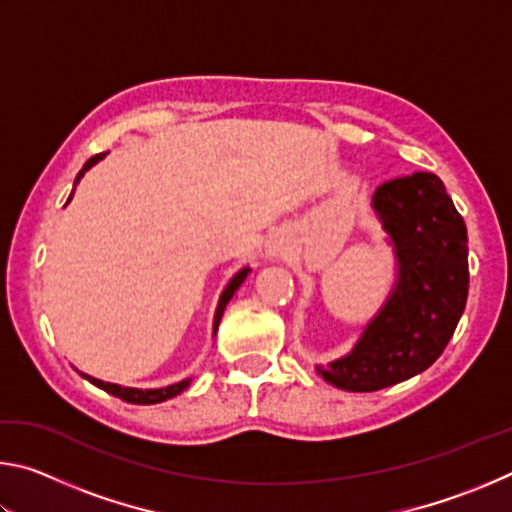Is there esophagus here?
Returning a JSON list of instances; mask_svg holds the SVG:
<instances>
[{
    "label": "esophagus",
    "mask_w": 512,
    "mask_h": 512,
    "mask_svg": "<svg viewBox=\"0 0 512 512\" xmlns=\"http://www.w3.org/2000/svg\"><path fill=\"white\" fill-rule=\"evenodd\" d=\"M280 250H282L280 246H273V250H271V253H280Z\"/></svg>",
    "instance_id": "esophagus-1"
}]
</instances>
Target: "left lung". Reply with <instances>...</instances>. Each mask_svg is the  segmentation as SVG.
<instances>
[{
	"label": "left lung",
	"mask_w": 512,
	"mask_h": 512,
	"mask_svg": "<svg viewBox=\"0 0 512 512\" xmlns=\"http://www.w3.org/2000/svg\"><path fill=\"white\" fill-rule=\"evenodd\" d=\"M395 244L400 277L348 357L316 372L352 393L381 391L427 370L463 316L470 271L467 228L436 173L386 180L372 196Z\"/></svg>",
	"instance_id": "left-lung-1"
}]
</instances>
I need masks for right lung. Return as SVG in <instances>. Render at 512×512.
<instances>
[{"instance_id":"1","label":"right lung","mask_w":512,"mask_h":512,"mask_svg":"<svg viewBox=\"0 0 512 512\" xmlns=\"http://www.w3.org/2000/svg\"><path fill=\"white\" fill-rule=\"evenodd\" d=\"M103 155H106V153L92 155V158L83 164V169L79 171V176H76V183H79L83 173L88 171V169L92 167V164H97L99 160H103ZM248 271H250V268H244V271H239L235 277H232L228 287H225V291L221 293L219 307H216V314H214V332H216V327H219V323H221V316H223L225 305H228L232 296H235V291L241 287V282L246 280ZM83 377L88 379V381H92L94 386L103 388V391H106V393L115 395V397H119V400H124V402H131V404H158V402L169 400V397H173V395L183 393L185 388L189 386V379H183V381H178V384H171V386H167V388H153V391H140V388H124V386H117V384H108V381L94 379V377H90V375H83Z\"/></svg>"}]
</instances>
